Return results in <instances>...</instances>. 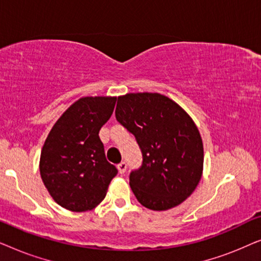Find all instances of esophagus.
<instances>
[{
	"label": "esophagus",
	"instance_id": "34e87169",
	"mask_svg": "<svg viewBox=\"0 0 261 261\" xmlns=\"http://www.w3.org/2000/svg\"><path fill=\"white\" fill-rule=\"evenodd\" d=\"M126 169H127V164L124 162H121L119 165H117V170H119V172L121 174H123L124 172H126Z\"/></svg>",
	"mask_w": 261,
	"mask_h": 261
}]
</instances>
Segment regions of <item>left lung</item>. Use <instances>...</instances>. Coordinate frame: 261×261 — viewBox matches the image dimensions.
Instances as JSON below:
<instances>
[{"label": "left lung", "mask_w": 261, "mask_h": 261, "mask_svg": "<svg viewBox=\"0 0 261 261\" xmlns=\"http://www.w3.org/2000/svg\"><path fill=\"white\" fill-rule=\"evenodd\" d=\"M116 120L134 134L144 162L129 176L135 197L151 210L183 203L201 180L204 151L197 126L181 107L158 92L117 97Z\"/></svg>", "instance_id": "left-lung-1"}]
</instances>
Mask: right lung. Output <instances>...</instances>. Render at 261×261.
<instances>
[{
	"label": "right lung",
	"mask_w": 261,
	"mask_h": 261,
	"mask_svg": "<svg viewBox=\"0 0 261 261\" xmlns=\"http://www.w3.org/2000/svg\"><path fill=\"white\" fill-rule=\"evenodd\" d=\"M115 103L112 96L82 97L49 130L39 169L48 194L63 208L76 213L94 209L117 174L116 167L107 162L98 135Z\"/></svg>",
	"instance_id": "right-lung-1"
}]
</instances>
